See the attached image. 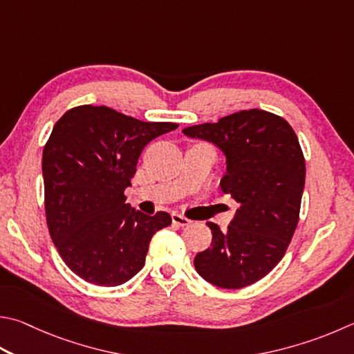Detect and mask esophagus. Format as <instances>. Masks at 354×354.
<instances>
[{"label": "esophagus", "instance_id": "34e87169", "mask_svg": "<svg viewBox=\"0 0 354 354\" xmlns=\"http://www.w3.org/2000/svg\"><path fill=\"white\" fill-rule=\"evenodd\" d=\"M171 221H173V224H175V226H179V227L189 226V224L192 223L189 218H185V216L179 215V214H171Z\"/></svg>", "mask_w": 354, "mask_h": 354}]
</instances>
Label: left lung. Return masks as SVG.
Segmentation results:
<instances>
[{
	"instance_id": "1",
	"label": "left lung",
	"mask_w": 354,
	"mask_h": 354,
	"mask_svg": "<svg viewBox=\"0 0 354 354\" xmlns=\"http://www.w3.org/2000/svg\"><path fill=\"white\" fill-rule=\"evenodd\" d=\"M183 133L220 147L227 159L221 190L240 203L226 230L207 223L212 244L196 254V272L220 288L252 285L283 259L297 227L305 185L297 134L283 118L257 108Z\"/></svg>"
}]
</instances>
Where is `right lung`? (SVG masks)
<instances>
[{
  "label": "right lung",
  "mask_w": 354,
  "mask_h": 354,
  "mask_svg": "<svg viewBox=\"0 0 354 354\" xmlns=\"http://www.w3.org/2000/svg\"><path fill=\"white\" fill-rule=\"evenodd\" d=\"M108 106L80 105L57 120L43 150L44 210L57 250L88 283L118 286L144 268L151 236L171 224L167 212L145 215L127 204L140 153L176 130Z\"/></svg>",
  "instance_id": "1"
}]
</instances>
